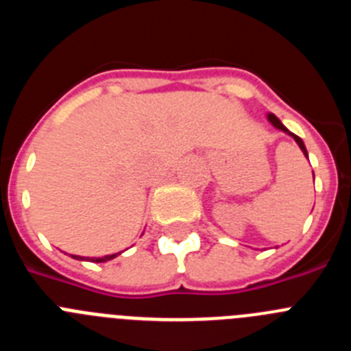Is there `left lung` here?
Instances as JSON below:
<instances>
[{
	"instance_id": "1",
	"label": "left lung",
	"mask_w": 351,
	"mask_h": 351,
	"mask_svg": "<svg viewBox=\"0 0 351 351\" xmlns=\"http://www.w3.org/2000/svg\"><path fill=\"white\" fill-rule=\"evenodd\" d=\"M267 121H269V123H271L272 126H274V128L281 130V132H285V133H287V135H290V137L293 138V141L297 142V145H299V147H300V151H302V153H304V156L308 158V149H306V145H304L302 138H300V137H297L295 133H291L290 130H288L287 126H285L283 123H281V121L278 119V117H276L274 114H272V112H269V114H267ZM313 179H315V173H313Z\"/></svg>"
}]
</instances>
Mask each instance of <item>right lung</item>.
<instances>
[{
	"label": "right lung",
	"mask_w": 351,
	"mask_h": 351,
	"mask_svg": "<svg viewBox=\"0 0 351 351\" xmlns=\"http://www.w3.org/2000/svg\"><path fill=\"white\" fill-rule=\"evenodd\" d=\"M123 253V251H121ZM121 253H114V255H105V256H93V258H89V256H79V255H71V258L75 260H86V262H96V263H104V262H108V260L116 258L117 255H121Z\"/></svg>",
	"instance_id": "obj_1"
}]
</instances>
